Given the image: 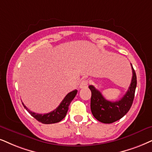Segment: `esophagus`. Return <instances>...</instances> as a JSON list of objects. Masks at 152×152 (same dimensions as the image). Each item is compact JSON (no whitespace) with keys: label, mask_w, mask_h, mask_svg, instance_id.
I'll return each mask as SVG.
<instances>
[{"label":"esophagus","mask_w":152,"mask_h":152,"mask_svg":"<svg viewBox=\"0 0 152 152\" xmlns=\"http://www.w3.org/2000/svg\"><path fill=\"white\" fill-rule=\"evenodd\" d=\"M88 86V80L84 79V80H83L81 82H80L79 88H87Z\"/></svg>","instance_id":"obj_1"}]
</instances>
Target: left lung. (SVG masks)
<instances>
[{
  "label": "left lung",
  "mask_w": 152,
  "mask_h": 152,
  "mask_svg": "<svg viewBox=\"0 0 152 152\" xmlns=\"http://www.w3.org/2000/svg\"><path fill=\"white\" fill-rule=\"evenodd\" d=\"M132 80L128 91L118 101L107 100L98 90L93 86H89L92 93L90 109L93 116L97 121L104 124H111L124 117L130 110L133 102L137 86V76L132 66Z\"/></svg>",
  "instance_id": "obj_1"
}]
</instances>
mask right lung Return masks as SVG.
<instances>
[{
	"mask_svg": "<svg viewBox=\"0 0 152 152\" xmlns=\"http://www.w3.org/2000/svg\"><path fill=\"white\" fill-rule=\"evenodd\" d=\"M77 92V90H74L73 91L70 92L69 93L67 94L66 97L62 101V102L60 103V104L59 105L58 107L55 109L54 111H50V113H48V114H40L32 112L31 111H30L27 107L25 106L24 103H22V104L24 107V108L26 109V111L39 122L44 124H55V123L61 121L66 116V113L69 109V106L71 102L74 99Z\"/></svg>",
	"mask_w": 152,
	"mask_h": 152,
	"instance_id": "add662e5",
	"label": "right lung"
}]
</instances>
